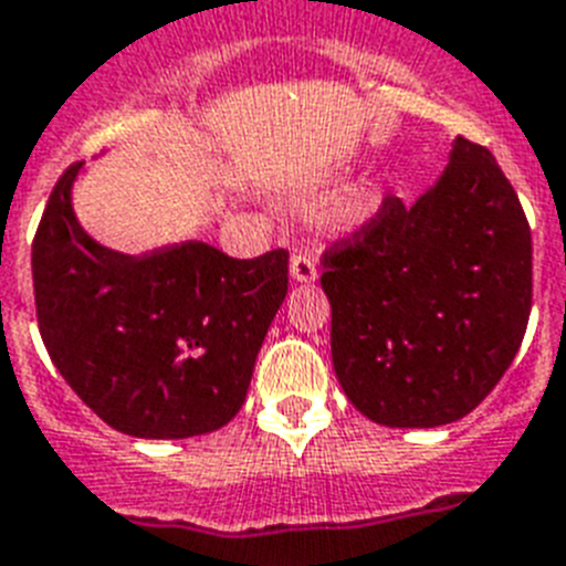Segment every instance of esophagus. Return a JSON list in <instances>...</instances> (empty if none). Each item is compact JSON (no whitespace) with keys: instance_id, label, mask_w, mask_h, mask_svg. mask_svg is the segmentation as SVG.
<instances>
[{"instance_id":"34e87169","label":"esophagus","mask_w":566,"mask_h":566,"mask_svg":"<svg viewBox=\"0 0 566 566\" xmlns=\"http://www.w3.org/2000/svg\"><path fill=\"white\" fill-rule=\"evenodd\" d=\"M291 275L296 282H316V261L311 252H296L291 259Z\"/></svg>"}]
</instances>
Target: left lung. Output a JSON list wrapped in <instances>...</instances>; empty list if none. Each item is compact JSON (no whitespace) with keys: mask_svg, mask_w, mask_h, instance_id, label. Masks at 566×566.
<instances>
[{"mask_svg":"<svg viewBox=\"0 0 566 566\" xmlns=\"http://www.w3.org/2000/svg\"><path fill=\"white\" fill-rule=\"evenodd\" d=\"M331 357L348 401L387 427H439L497 387L532 311V232L489 148L457 136L412 206L323 252Z\"/></svg>","mask_w":566,"mask_h":566,"instance_id":"obj_1","label":"left lung"}]
</instances>
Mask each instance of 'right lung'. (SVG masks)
<instances>
[{
    "mask_svg": "<svg viewBox=\"0 0 566 566\" xmlns=\"http://www.w3.org/2000/svg\"><path fill=\"white\" fill-rule=\"evenodd\" d=\"M81 163L57 179L31 243L40 334L69 387L113 430L188 439L241 410L287 296V250L229 259L203 241L124 255L72 211Z\"/></svg>",
    "mask_w": 566,
    "mask_h": 566,
    "instance_id": "obj_1",
    "label": "right lung"
}]
</instances>
